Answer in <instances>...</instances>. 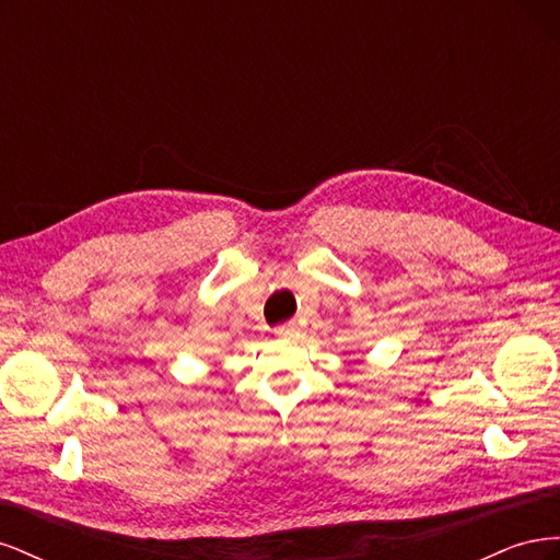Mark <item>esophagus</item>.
Returning a JSON list of instances; mask_svg holds the SVG:
<instances>
[{
    "label": "esophagus",
    "mask_w": 560,
    "mask_h": 560,
    "mask_svg": "<svg viewBox=\"0 0 560 560\" xmlns=\"http://www.w3.org/2000/svg\"><path fill=\"white\" fill-rule=\"evenodd\" d=\"M276 334H278L280 338H294V336L299 334V329H296L294 322H287V325H280V327L276 329Z\"/></svg>",
    "instance_id": "1"
}]
</instances>
